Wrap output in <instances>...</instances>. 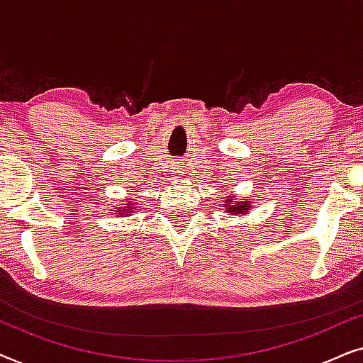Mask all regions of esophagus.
I'll return each mask as SVG.
<instances>
[{
    "mask_svg": "<svg viewBox=\"0 0 363 363\" xmlns=\"http://www.w3.org/2000/svg\"><path fill=\"white\" fill-rule=\"evenodd\" d=\"M178 172H180V170H178Z\"/></svg>",
    "mask_w": 363,
    "mask_h": 363,
    "instance_id": "obj_1",
    "label": "esophagus"
}]
</instances>
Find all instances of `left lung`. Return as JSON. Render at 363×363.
<instances>
[{"instance_id":"8db88e82","label":"left lung","mask_w":363,"mask_h":363,"mask_svg":"<svg viewBox=\"0 0 363 363\" xmlns=\"http://www.w3.org/2000/svg\"><path fill=\"white\" fill-rule=\"evenodd\" d=\"M252 206L251 200H242V201H236L235 196H226L225 198V213H230L233 216L238 215H247Z\"/></svg>"}]
</instances>
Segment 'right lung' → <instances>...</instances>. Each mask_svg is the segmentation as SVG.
<instances>
[{
	"label": "right lung",
	"instance_id": "add662e5",
	"mask_svg": "<svg viewBox=\"0 0 363 363\" xmlns=\"http://www.w3.org/2000/svg\"><path fill=\"white\" fill-rule=\"evenodd\" d=\"M121 204L123 205L122 207L120 206ZM135 210H137V203L125 200V203H118V206H116L111 211H113V215L117 216H128L130 213H135Z\"/></svg>",
	"mask_w": 363,
	"mask_h": 363
}]
</instances>
